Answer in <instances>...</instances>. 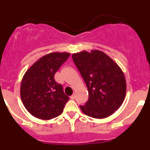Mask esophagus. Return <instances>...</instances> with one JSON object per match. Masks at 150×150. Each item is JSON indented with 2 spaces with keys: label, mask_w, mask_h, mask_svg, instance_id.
<instances>
[{
  "label": "esophagus",
  "mask_w": 150,
  "mask_h": 150,
  "mask_svg": "<svg viewBox=\"0 0 150 150\" xmlns=\"http://www.w3.org/2000/svg\"><path fill=\"white\" fill-rule=\"evenodd\" d=\"M70 98L71 99V100H74V98H75V95H72L71 97H70Z\"/></svg>",
  "instance_id": "1"
}]
</instances>
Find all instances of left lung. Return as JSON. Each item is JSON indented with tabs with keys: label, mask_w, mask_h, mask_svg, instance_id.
Segmentation results:
<instances>
[{
	"label": "left lung",
	"mask_w": 150,
	"mask_h": 150,
	"mask_svg": "<svg viewBox=\"0 0 150 150\" xmlns=\"http://www.w3.org/2000/svg\"><path fill=\"white\" fill-rule=\"evenodd\" d=\"M72 59L88 88V100L85 105H79L83 113L95 119L112 115L121 107L126 94L121 68L98 50L74 53Z\"/></svg>",
	"instance_id": "8db88e82"
}]
</instances>
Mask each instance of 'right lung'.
Listing matches in <instances>:
<instances>
[{
  "instance_id": "obj_1",
  "label": "right lung",
  "mask_w": 150,
  "mask_h": 150,
  "mask_svg": "<svg viewBox=\"0 0 150 150\" xmlns=\"http://www.w3.org/2000/svg\"><path fill=\"white\" fill-rule=\"evenodd\" d=\"M71 54L52 52L44 55L26 71L21 83L20 95L28 111L40 120H52L63 112L69 97L61 84L55 80V74Z\"/></svg>"
}]
</instances>
